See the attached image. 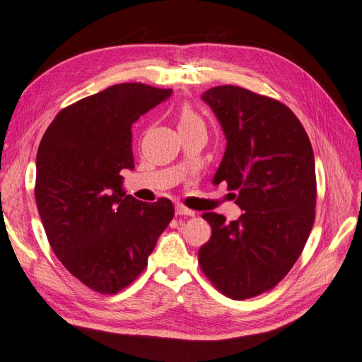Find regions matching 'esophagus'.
<instances>
[{
	"mask_svg": "<svg viewBox=\"0 0 362 362\" xmlns=\"http://www.w3.org/2000/svg\"><path fill=\"white\" fill-rule=\"evenodd\" d=\"M176 215L180 216H195V211L184 207V206H176Z\"/></svg>",
	"mask_w": 362,
	"mask_h": 362,
	"instance_id": "obj_1",
	"label": "esophagus"
}]
</instances>
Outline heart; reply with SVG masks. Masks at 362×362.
<instances>
[{
  "label": "heart",
  "mask_w": 362,
  "mask_h": 362,
  "mask_svg": "<svg viewBox=\"0 0 362 362\" xmlns=\"http://www.w3.org/2000/svg\"><path fill=\"white\" fill-rule=\"evenodd\" d=\"M197 127H206V122L202 119L201 115L192 107V105L186 104L182 105L178 112V129L181 130H190Z\"/></svg>",
  "instance_id": "heart-1"
}]
</instances>
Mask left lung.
I'll list each match as a JSON object with an SVG mask.
<instances>
[{
  "mask_svg": "<svg viewBox=\"0 0 362 362\" xmlns=\"http://www.w3.org/2000/svg\"><path fill=\"white\" fill-rule=\"evenodd\" d=\"M227 147L214 184H227L244 214L206 211L210 240L198 262L219 292L247 299L272 290L301 255L315 223L316 175L310 139L286 104L238 86L202 95Z\"/></svg>",
  "mask_w": 362,
  "mask_h": 362,
  "instance_id": "left-lung-1",
  "label": "left lung"
}]
</instances>
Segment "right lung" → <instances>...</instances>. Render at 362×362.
Wrapping results in <instances>:
<instances>
[{
  "mask_svg": "<svg viewBox=\"0 0 362 362\" xmlns=\"http://www.w3.org/2000/svg\"><path fill=\"white\" fill-rule=\"evenodd\" d=\"M170 95L143 83L110 86L59 110L40 143L35 201L50 247L101 295L143 273L175 215L170 199L126 195L119 175L135 167L132 124Z\"/></svg>",
  "mask_w": 362,
  "mask_h": 362,
  "instance_id": "1",
  "label": "right lung"
}]
</instances>
